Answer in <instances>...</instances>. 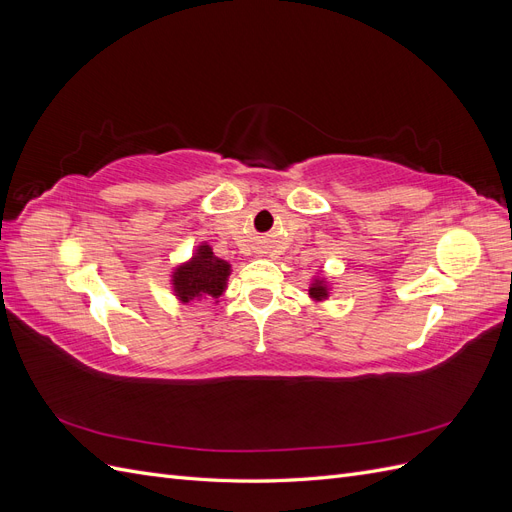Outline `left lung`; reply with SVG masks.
I'll return each mask as SVG.
<instances>
[{"mask_svg": "<svg viewBox=\"0 0 512 512\" xmlns=\"http://www.w3.org/2000/svg\"><path fill=\"white\" fill-rule=\"evenodd\" d=\"M329 294H331V286L327 282V277L316 275L314 280H312V284H309V299L320 303V301H327Z\"/></svg>", "mask_w": 512, "mask_h": 512, "instance_id": "1", "label": "left lung"}]
</instances>
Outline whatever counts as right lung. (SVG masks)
<instances>
[{"instance_id": "obj_1", "label": "right lung", "mask_w": 512, "mask_h": 512, "mask_svg": "<svg viewBox=\"0 0 512 512\" xmlns=\"http://www.w3.org/2000/svg\"><path fill=\"white\" fill-rule=\"evenodd\" d=\"M232 267L230 262L222 260L213 254L209 243L196 245V250L190 260L181 262L170 275V284L179 303H192L200 299H218L226 292L228 275Z\"/></svg>"}]
</instances>
